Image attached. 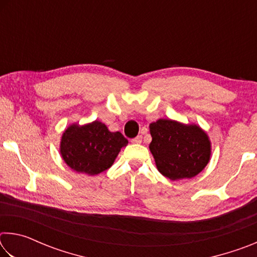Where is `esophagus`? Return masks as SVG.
Listing matches in <instances>:
<instances>
[{
	"instance_id": "esophagus-1",
	"label": "esophagus",
	"mask_w": 257,
	"mask_h": 257,
	"mask_svg": "<svg viewBox=\"0 0 257 257\" xmlns=\"http://www.w3.org/2000/svg\"><path fill=\"white\" fill-rule=\"evenodd\" d=\"M142 141H143V136H142V135H138L137 137H135V138L132 139V143H134V144H141Z\"/></svg>"
}]
</instances>
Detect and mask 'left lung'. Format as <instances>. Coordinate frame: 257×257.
Here are the masks:
<instances>
[{
    "instance_id": "8db88e82",
    "label": "left lung",
    "mask_w": 257,
    "mask_h": 257,
    "mask_svg": "<svg viewBox=\"0 0 257 257\" xmlns=\"http://www.w3.org/2000/svg\"><path fill=\"white\" fill-rule=\"evenodd\" d=\"M150 133L156 168L170 180L197 176L210 161L211 142L197 124L159 119L150 124Z\"/></svg>"
}]
</instances>
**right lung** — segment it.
Masks as SVG:
<instances>
[{
    "instance_id": "obj_1",
    "label": "right lung",
    "mask_w": 257,
    "mask_h": 257,
    "mask_svg": "<svg viewBox=\"0 0 257 257\" xmlns=\"http://www.w3.org/2000/svg\"><path fill=\"white\" fill-rule=\"evenodd\" d=\"M127 144L122 134L112 133L101 121L95 120L84 125H69L61 138L60 153L72 170L95 176L111 168Z\"/></svg>"
}]
</instances>
